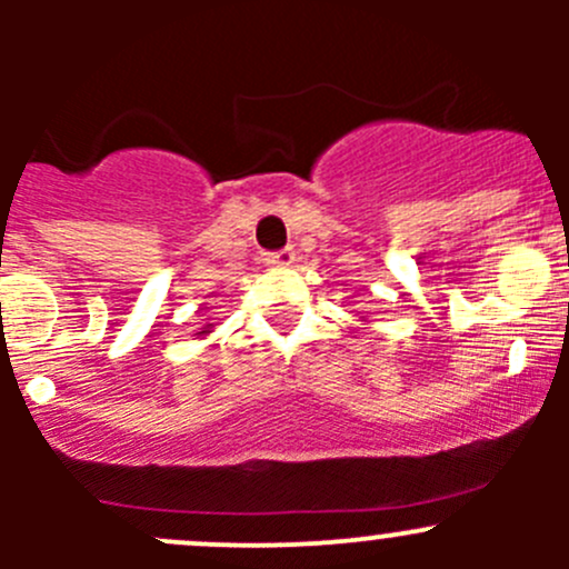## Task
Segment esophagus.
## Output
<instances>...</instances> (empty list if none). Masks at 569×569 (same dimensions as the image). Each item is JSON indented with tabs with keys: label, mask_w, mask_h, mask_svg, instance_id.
Segmentation results:
<instances>
[{
	"label": "esophagus",
	"mask_w": 569,
	"mask_h": 569,
	"mask_svg": "<svg viewBox=\"0 0 569 569\" xmlns=\"http://www.w3.org/2000/svg\"><path fill=\"white\" fill-rule=\"evenodd\" d=\"M263 263L267 267H291L295 263V250H278V252H263Z\"/></svg>",
	"instance_id": "34e87169"
}]
</instances>
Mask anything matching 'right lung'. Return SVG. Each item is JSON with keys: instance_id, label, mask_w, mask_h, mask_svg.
I'll return each mask as SVG.
<instances>
[{"instance_id": "add662e5", "label": "right lung", "mask_w": 569, "mask_h": 569, "mask_svg": "<svg viewBox=\"0 0 569 569\" xmlns=\"http://www.w3.org/2000/svg\"><path fill=\"white\" fill-rule=\"evenodd\" d=\"M206 332H211V325H206V327H203V330H200V332H198V336H206Z\"/></svg>"}]
</instances>
